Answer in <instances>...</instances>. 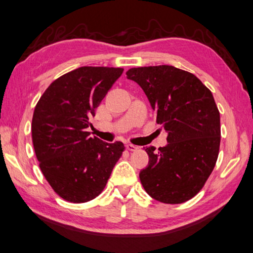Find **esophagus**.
<instances>
[{"label": "esophagus", "mask_w": 253, "mask_h": 253, "mask_svg": "<svg viewBox=\"0 0 253 253\" xmlns=\"http://www.w3.org/2000/svg\"><path fill=\"white\" fill-rule=\"evenodd\" d=\"M126 148H127V150H128V151H137V147H136V146H133V145H131V143H127V145H126Z\"/></svg>", "instance_id": "esophagus-1"}]
</instances>
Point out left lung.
Wrapping results in <instances>:
<instances>
[{"label":"left lung","mask_w":253,"mask_h":253,"mask_svg":"<svg viewBox=\"0 0 253 253\" xmlns=\"http://www.w3.org/2000/svg\"><path fill=\"white\" fill-rule=\"evenodd\" d=\"M168 132L166 147L145 148L149 166L140 182L152 199L181 204L199 193L216 165L220 146L219 111L210 88L194 74L172 66L131 68Z\"/></svg>","instance_id":"8db88e82"}]
</instances>
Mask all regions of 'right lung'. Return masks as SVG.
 I'll list each match as a JSON object with an SVG mask.
<instances>
[{
    "label": "right lung",
    "instance_id": "right-lung-1",
    "mask_svg": "<svg viewBox=\"0 0 253 253\" xmlns=\"http://www.w3.org/2000/svg\"><path fill=\"white\" fill-rule=\"evenodd\" d=\"M123 68L81 67L54 80L39 98L32 121V139L39 168L64 201L85 203L102 193L123 142L91 137L90 118Z\"/></svg>",
    "mask_w": 253,
    "mask_h": 253
}]
</instances>
